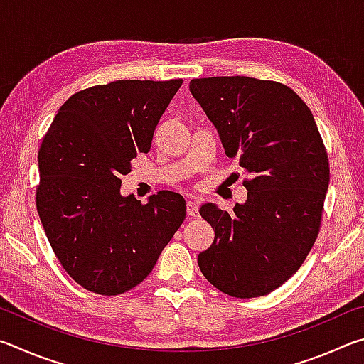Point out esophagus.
I'll return each mask as SVG.
<instances>
[{"label":"esophagus","instance_id":"34e87169","mask_svg":"<svg viewBox=\"0 0 364 364\" xmlns=\"http://www.w3.org/2000/svg\"><path fill=\"white\" fill-rule=\"evenodd\" d=\"M186 210L189 217H197L199 215V200L194 199V197H189L188 204H186Z\"/></svg>","mask_w":364,"mask_h":364}]
</instances>
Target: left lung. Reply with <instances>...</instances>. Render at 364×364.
I'll use <instances>...</instances> for the list:
<instances>
[{
  "instance_id": "left-lung-1",
  "label": "left lung",
  "mask_w": 364,
  "mask_h": 364,
  "mask_svg": "<svg viewBox=\"0 0 364 364\" xmlns=\"http://www.w3.org/2000/svg\"><path fill=\"white\" fill-rule=\"evenodd\" d=\"M189 91L249 176L247 199L231 213L200 207L215 239L197 263L218 291L262 297L297 273L318 237L329 188L321 134L306 104L278 82L194 78Z\"/></svg>"
}]
</instances>
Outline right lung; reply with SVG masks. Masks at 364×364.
I'll list each match as a JSON object with an SVG mask.
<instances>
[{"mask_svg": "<svg viewBox=\"0 0 364 364\" xmlns=\"http://www.w3.org/2000/svg\"><path fill=\"white\" fill-rule=\"evenodd\" d=\"M183 80H117L67 100L38 151L36 210L63 268L86 291L119 295L138 286L186 218L181 194L141 204L120 194L132 160Z\"/></svg>", "mask_w": 364, "mask_h": 364, "instance_id": "right-lung-1", "label": "right lung"}]
</instances>
